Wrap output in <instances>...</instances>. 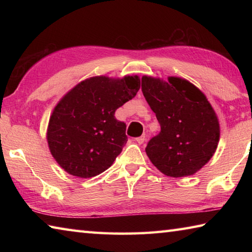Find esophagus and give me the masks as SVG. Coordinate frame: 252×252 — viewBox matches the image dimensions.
Wrapping results in <instances>:
<instances>
[{
	"mask_svg": "<svg viewBox=\"0 0 252 252\" xmlns=\"http://www.w3.org/2000/svg\"><path fill=\"white\" fill-rule=\"evenodd\" d=\"M135 141L138 142L139 144H142L144 141H146V135H141V136H139V138H136V139H135Z\"/></svg>",
	"mask_w": 252,
	"mask_h": 252,
	"instance_id": "esophagus-1",
	"label": "esophagus"
}]
</instances>
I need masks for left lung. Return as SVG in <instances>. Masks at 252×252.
I'll use <instances>...</instances> for the list:
<instances>
[{"mask_svg":"<svg viewBox=\"0 0 252 252\" xmlns=\"http://www.w3.org/2000/svg\"><path fill=\"white\" fill-rule=\"evenodd\" d=\"M141 89L161 126L148 142L149 159L165 176H192L218 147L220 126L215 110L197 87L177 76L163 81L144 75Z\"/></svg>","mask_w":252,"mask_h":252,"instance_id":"left-lung-1","label":"left lung"}]
</instances>
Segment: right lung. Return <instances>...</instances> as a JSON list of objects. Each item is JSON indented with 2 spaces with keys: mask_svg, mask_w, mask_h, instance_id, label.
<instances>
[{
  "mask_svg": "<svg viewBox=\"0 0 252 252\" xmlns=\"http://www.w3.org/2000/svg\"><path fill=\"white\" fill-rule=\"evenodd\" d=\"M139 89L138 75L93 76L67 92L54 108L46 133L60 167L79 178L95 177L110 168L127 141L126 123L114 113Z\"/></svg>",
  "mask_w": 252,
  "mask_h": 252,
  "instance_id": "1",
  "label": "right lung"
}]
</instances>
